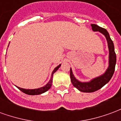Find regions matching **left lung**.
Here are the masks:
<instances>
[{"label": "left lung", "mask_w": 121, "mask_h": 121, "mask_svg": "<svg viewBox=\"0 0 121 121\" xmlns=\"http://www.w3.org/2000/svg\"><path fill=\"white\" fill-rule=\"evenodd\" d=\"M92 30L94 32H99L104 35L108 43V47L109 49V61L108 67L104 74L96 78L91 79L89 82H80L75 78L73 74L72 69H70V77L72 84L74 87L80 91L84 93H92L99 90L106 84L109 82L114 73L115 67L116 64V54L115 52L113 43L110 38L109 33L106 29L100 27L98 25L91 24Z\"/></svg>", "instance_id": "obj_1"}]
</instances>
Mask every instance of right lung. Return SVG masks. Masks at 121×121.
<instances>
[{
	"mask_svg": "<svg viewBox=\"0 0 121 121\" xmlns=\"http://www.w3.org/2000/svg\"><path fill=\"white\" fill-rule=\"evenodd\" d=\"M61 66V64H60L59 65L57 66L56 67L54 68V69L53 70L52 73V75L50 77V79L49 82H48L47 84H46L45 86L43 87H41L40 88H37V89H23L19 87H17L18 89L21 90V91L23 92L24 93L27 94L29 95H40V94H42L43 93H45L46 91H47L48 89H50L51 86H52V78H53V74L54 73L58 71V69L60 68V67Z\"/></svg>",
	"mask_w": 121,
	"mask_h": 121,
	"instance_id": "1",
	"label": "right lung"
}]
</instances>
